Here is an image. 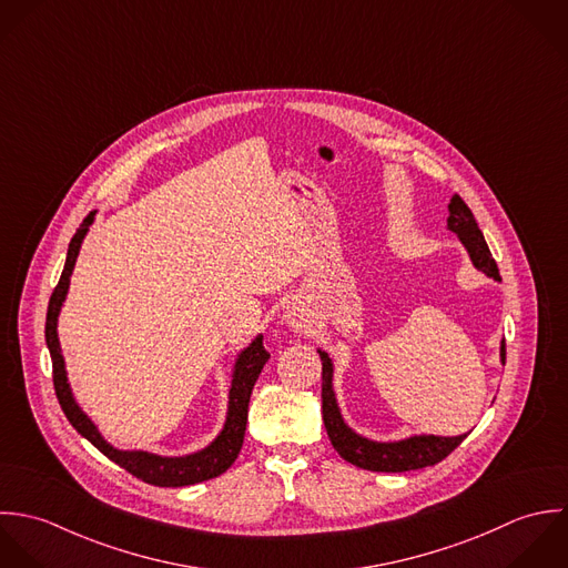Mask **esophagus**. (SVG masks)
<instances>
[{
    "mask_svg": "<svg viewBox=\"0 0 568 568\" xmlns=\"http://www.w3.org/2000/svg\"><path fill=\"white\" fill-rule=\"evenodd\" d=\"M287 323H290L292 327H296V329H303V327H305V316H303L298 310H290Z\"/></svg>",
    "mask_w": 568,
    "mask_h": 568,
    "instance_id": "esophagus-1",
    "label": "esophagus"
}]
</instances>
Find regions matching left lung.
Returning <instances> with one entry per match:
<instances>
[{"label": "left lung", "instance_id": "obj_1", "mask_svg": "<svg viewBox=\"0 0 568 568\" xmlns=\"http://www.w3.org/2000/svg\"><path fill=\"white\" fill-rule=\"evenodd\" d=\"M450 217H448V227L458 234L463 245L469 252L471 263L485 272L489 278L500 281L498 265L485 243V236L480 227L476 224L471 211L467 204L454 195L450 200ZM500 357L505 362V341L500 344ZM323 359V419L327 435L332 439V446L336 453L341 454L344 460L351 465H357L362 469L371 471H410V469H422L428 465H435L444 460L458 444L467 437H435V435H424V437H410L406 442H395V444H377L368 442L359 435H355L344 422H342L341 410L336 404V395L332 388V377H334V364L325 351H321Z\"/></svg>", "mask_w": 568, "mask_h": 568}]
</instances>
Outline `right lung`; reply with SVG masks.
Wrapping results in <instances>:
<instances>
[{
    "mask_svg": "<svg viewBox=\"0 0 568 568\" xmlns=\"http://www.w3.org/2000/svg\"><path fill=\"white\" fill-rule=\"evenodd\" d=\"M94 215L97 213H90L83 220L81 227L77 230V234L72 236L61 278H59V283H57V287L50 296V303H48L45 344H48L50 357H52V382H54L57 399H59L68 422L77 428L79 435H83L94 448H99L108 458H112L120 467H124L129 474H133L135 478L144 480L149 485L184 487V485H195V483L215 478V476L224 474L227 467L234 463L236 454L243 446L250 395H252L254 382L258 379V373H261L263 364L270 359V353L263 346V336H258L236 357V366H234V375H232V388H230V402H227L226 426H224L222 435L206 450L189 454V456H180V458H166V456H155V454L149 453H120V450L112 448L99 435L97 426L83 415L79 404L74 402L68 377H65L61 346H59V338H57V318H59L61 305H63L65 294H68L70 274L74 270L83 236H85L90 224L94 222Z\"/></svg>",
    "mask_w": 568,
    "mask_h": 568,
    "instance_id": "1",
    "label": "right lung"
}]
</instances>
